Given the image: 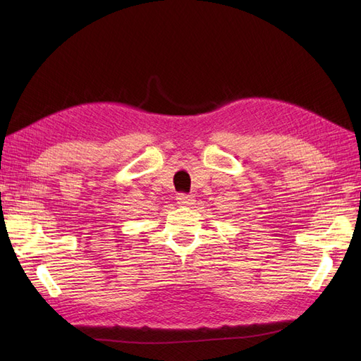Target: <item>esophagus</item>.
I'll use <instances>...</instances> for the list:
<instances>
[{"instance_id": "1", "label": "esophagus", "mask_w": 361, "mask_h": 361, "mask_svg": "<svg viewBox=\"0 0 361 361\" xmlns=\"http://www.w3.org/2000/svg\"><path fill=\"white\" fill-rule=\"evenodd\" d=\"M194 197L191 194H185V192H179L178 194V197H176V200H178V203L180 204V206H190V204H192V200Z\"/></svg>"}]
</instances>
